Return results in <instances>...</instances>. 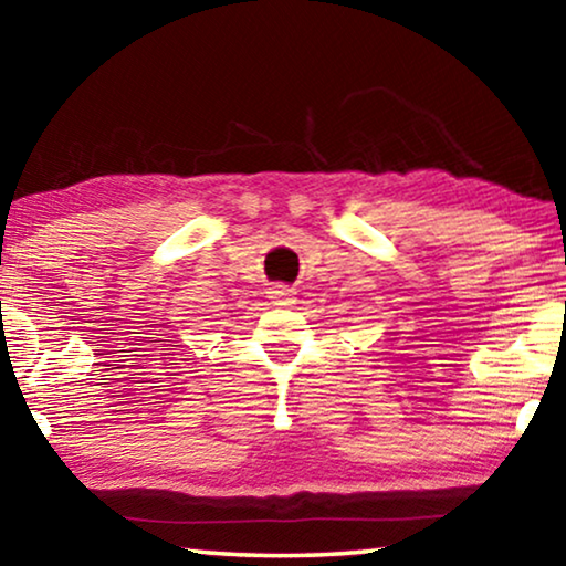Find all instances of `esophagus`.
I'll list each match as a JSON object with an SVG mask.
<instances>
[{"label":"esophagus","mask_w":566,"mask_h":566,"mask_svg":"<svg viewBox=\"0 0 566 566\" xmlns=\"http://www.w3.org/2000/svg\"><path fill=\"white\" fill-rule=\"evenodd\" d=\"M270 300H272L274 304H280V306L292 304V302H294V290H290V286H284V284H276V286H272Z\"/></svg>","instance_id":"34e87169"}]
</instances>
